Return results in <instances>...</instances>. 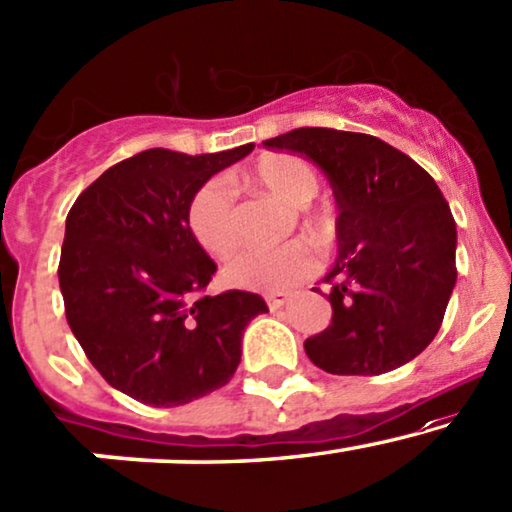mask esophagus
Instances as JSON below:
<instances>
[{
    "label": "esophagus",
    "instance_id": "34e87169",
    "mask_svg": "<svg viewBox=\"0 0 512 512\" xmlns=\"http://www.w3.org/2000/svg\"><path fill=\"white\" fill-rule=\"evenodd\" d=\"M291 294L289 291H274V294H265V301L269 306V311H279V308L284 306V303H289Z\"/></svg>",
    "mask_w": 512,
    "mask_h": 512
}]
</instances>
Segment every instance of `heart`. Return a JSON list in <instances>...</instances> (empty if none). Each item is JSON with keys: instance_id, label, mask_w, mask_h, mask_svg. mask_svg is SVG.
<instances>
[{"instance_id": "obj_1", "label": "heart", "mask_w": 512, "mask_h": 512, "mask_svg": "<svg viewBox=\"0 0 512 512\" xmlns=\"http://www.w3.org/2000/svg\"><path fill=\"white\" fill-rule=\"evenodd\" d=\"M245 182L265 189L291 206L306 204L318 192V174L303 157L269 153L262 155ZM187 228L196 245L211 257L233 255L238 247V223H235L233 192L223 179H209L196 187L187 204ZM316 252L306 243H286L267 250H245L223 269V279L235 289L279 291L316 272Z\"/></svg>"}]
</instances>
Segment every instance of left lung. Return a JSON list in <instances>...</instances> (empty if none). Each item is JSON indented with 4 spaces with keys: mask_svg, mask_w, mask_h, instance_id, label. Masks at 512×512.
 <instances>
[{
    "mask_svg": "<svg viewBox=\"0 0 512 512\" xmlns=\"http://www.w3.org/2000/svg\"><path fill=\"white\" fill-rule=\"evenodd\" d=\"M262 145L308 157L338 201V260L323 279L333 320L303 342L308 359L342 376L411 362L440 330L457 282V228L435 179L367 133L294 128Z\"/></svg>",
    "mask_w": 512,
    "mask_h": 512,
    "instance_id": "left-lung-1",
    "label": "left lung"
}]
</instances>
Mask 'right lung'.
Listing matches in <instances>:
<instances>
[{
  "label": "right lung",
  "mask_w": 512,
  "mask_h": 512,
  "mask_svg": "<svg viewBox=\"0 0 512 512\" xmlns=\"http://www.w3.org/2000/svg\"><path fill=\"white\" fill-rule=\"evenodd\" d=\"M255 145L209 155L150 148L77 196L65 221L58 279L65 316L114 389L157 408L184 406L233 379L243 330L262 296H204L216 262L187 228V204Z\"/></svg>",
  "instance_id": "add662e5"
}]
</instances>
